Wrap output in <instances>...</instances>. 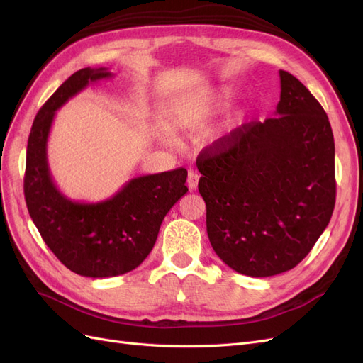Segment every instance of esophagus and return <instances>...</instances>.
<instances>
[{
  "mask_svg": "<svg viewBox=\"0 0 363 363\" xmlns=\"http://www.w3.org/2000/svg\"><path fill=\"white\" fill-rule=\"evenodd\" d=\"M199 173L198 172H189V179H187V185H189V189L190 190H196L198 189V184H199Z\"/></svg>",
  "mask_w": 363,
  "mask_h": 363,
  "instance_id": "obj_1",
  "label": "esophagus"
}]
</instances>
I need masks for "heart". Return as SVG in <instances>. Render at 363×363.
<instances>
[{"label": "heart", "instance_id": "b5f03b06", "mask_svg": "<svg viewBox=\"0 0 363 363\" xmlns=\"http://www.w3.org/2000/svg\"><path fill=\"white\" fill-rule=\"evenodd\" d=\"M208 116V106L196 100H184L174 108L173 124L176 128H185L201 121Z\"/></svg>", "mask_w": 363, "mask_h": 363}]
</instances>
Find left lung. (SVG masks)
<instances>
[{
  "label": "left lung",
  "instance_id": "1",
  "mask_svg": "<svg viewBox=\"0 0 363 363\" xmlns=\"http://www.w3.org/2000/svg\"><path fill=\"white\" fill-rule=\"evenodd\" d=\"M274 116L205 147L196 165L214 252L255 278L294 269L327 228L336 201L335 138L325 111L279 69Z\"/></svg>",
  "mask_w": 363,
  "mask_h": 363
}]
</instances>
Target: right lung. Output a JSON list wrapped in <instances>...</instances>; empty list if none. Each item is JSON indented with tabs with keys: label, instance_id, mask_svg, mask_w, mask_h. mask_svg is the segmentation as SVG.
Here are the masks:
<instances>
[{
	"label": "right lung",
	"instance_id": "1",
	"mask_svg": "<svg viewBox=\"0 0 363 363\" xmlns=\"http://www.w3.org/2000/svg\"><path fill=\"white\" fill-rule=\"evenodd\" d=\"M112 76L108 68L76 71L39 109L27 144L24 196L30 217L59 262L89 278L138 267L157 242L165 214L189 191L185 169L138 176L96 203L71 201L56 187L47 160L56 111L92 82Z\"/></svg>",
	"mask_w": 363,
	"mask_h": 363
}]
</instances>
